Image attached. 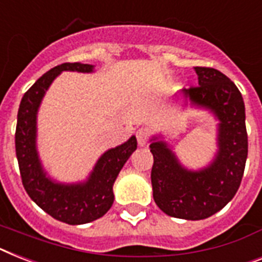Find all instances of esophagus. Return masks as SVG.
I'll return each instance as SVG.
<instances>
[{"mask_svg":"<svg viewBox=\"0 0 262 262\" xmlns=\"http://www.w3.org/2000/svg\"><path fill=\"white\" fill-rule=\"evenodd\" d=\"M149 130L146 127H140L137 132H136V137H137V142L140 146L146 145V142L149 141Z\"/></svg>","mask_w":262,"mask_h":262,"instance_id":"1","label":"esophagus"}]
</instances>
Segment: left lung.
<instances>
[{"mask_svg": "<svg viewBox=\"0 0 262 262\" xmlns=\"http://www.w3.org/2000/svg\"><path fill=\"white\" fill-rule=\"evenodd\" d=\"M198 84L184 95L212 110L220 120V150L210 167L187 171L163 141L150 144L153 199L161 211L180 220H205L222 210L239 188L246 157L245 105L234 83L211 67H195Z\"/></svg>", "mask_w": 262, "mask_h": 262, "instance_id": "left-lung-1", "label": "left lung"}]
</instances>
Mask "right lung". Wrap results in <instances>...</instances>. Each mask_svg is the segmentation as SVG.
Listing matches in <instances>:
<instances>
[{"mask_svg":"<svg viewBox=\"0 0 262 262\" xmlns=\"http://www.w3.org/2000/svg\"><path fill=\"white\" fill-rule=\"evenodd\" d=\"M61 71L91 72L93 66L63 63L36 80L21 99L17 113L14 142L21 180L25 191L47 214L69 225H83L101 218L114 201L113 184L126 160L137 148L136 137L103 153L89 180L83 184L63 186L51 182L42 172L36 152V114L41 98Z\"/></svg>","mask_w":262,"mask_h":262,"instance_id":"1","label":"right lung"}]
</instances>
